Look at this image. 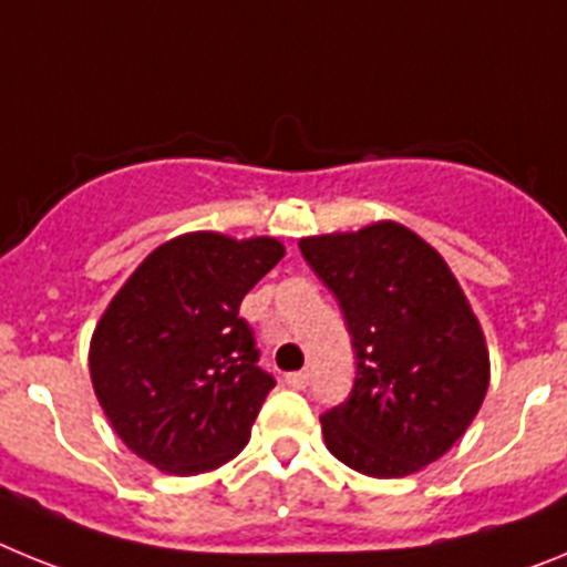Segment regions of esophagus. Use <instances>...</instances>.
I'll return each mask as SVG.
<instances>
[{
    "label": "esophagus",
    "mask_w": 567,
    "mask_h": 567,
    "mask_svg": "<svg viewBox=\"0 0 567 567\" xmlns=\"http://www.w3.org/2000/svg\"><path fill=\"white\" fill-rule=\"evenodd\" d=\"M307 383H309L307 372H289L287 374V385H292V389H307Z\"/></svg>",
    "instance_id": "34e87169"
}]
</instances>
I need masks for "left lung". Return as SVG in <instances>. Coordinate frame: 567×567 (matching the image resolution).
Returning <instances> with one entry per match:
<instances>
[{"label": "left lung", "mask_w": 567, "mask_h": 567, "mask_svg": "<svg viewBox=\"0 0 567 567\" xmlns=\"http://www.w3.org/2000/svg\"><path fill=\"white\" fill-rule=\"evenodd\" d=\"M298 247L338 298L358 358L349 400L320 417L329 452L378 480L443 457L491 378L480 320L443 255L398 221Z\"/></svg>", "instance_id": "8db88e82"}]
</instances>
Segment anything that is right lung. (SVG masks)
Here are the masks:
<instances>
[{
  "label": "right lung",
  "instance_id": "1",
  "mask_svg": "<svg viewBox=\"0 0 567 567\" xmlns=\"http://www.w3.org/2000/svg\"><path fill=\"white\" fill-rule=\"evenodd\" d=\"M284 252L269 235L187 233L124 280L90 340V380L130 452L193 477L249 443L275 380L238 309Z\"/></svg>",
  "mask_w": 567,
  "mask_h": 567
}]
</instances>
